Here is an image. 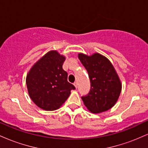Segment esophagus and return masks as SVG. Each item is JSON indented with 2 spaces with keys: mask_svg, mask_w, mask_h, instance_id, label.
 <instances>
[{
  "mask_svg": "<svg viewBox=\"0 0 148 148\" xmlns=\"http://www.w3.org/2000/svg\"><path fill=\"white\" fill-rule=\"evenodd\" d=\"M74 86H75V88H77V83H76V82H74Z\"/></svg>",
  "mask_w": 148,
  "mask_h": 148,
  "instance_id": "obj_1",
  "label": "esophagus"
}]
</instances>
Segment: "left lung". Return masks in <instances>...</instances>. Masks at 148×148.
<instances>
[{"instance_id":"1","label":"left lung","mask_w":148,"mask_h":148,"mask_svg":"<svg viewBox=\"0 0 148 148\" xmlns=\"http://www.w3.org/2000/svg\"><path fill=\"white\" fill-rule=\"evenodd\" d=\"M86 69L90 81V90L82 97L84 105L92 113H99L111 108L118 101L122 84L111 61L99 53L91 56L78 55Z\"/></svg>"}]
</instances>
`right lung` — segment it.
Instances as JSON below:
<instances>
[{
    "label": "right lung",
    "mask_w": 148,
    "mask_h": 148,
    "mask_svg": "<svg viewBox=\"0 0 148 148\" xmlns=\"http://www.w3.org/2000/svg\"><path fill=\"white\" fill-rule=\"evenodd\" d=\"M66 58L50 51L37 60L27 74L26 86L30 99L45 111L58 109L69 97L74 85L67 81L62 69Z\"/></svg>",
    "instance_id": "right-lung-1"
}]
</instances>
